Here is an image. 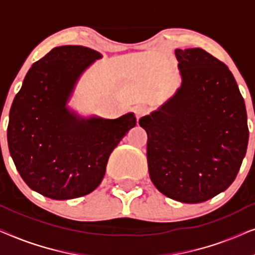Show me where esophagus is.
<instances>
[{"instance_id":"esophagus-1","label":"esophagus","mask_w":255,"mask_h":255,"mask_svg":"<svg viewBox=\"0 0 255 255\" xmlns=\"http://www.w3.org/2000/svg\"><path fill=\"white\" fill-rule=\"evenodd\" d=\"M148 111V107L146 104H138L137 107L134 108V114L138 118L141 117L142 115H145Z\"/></svg>"}]
</instances>
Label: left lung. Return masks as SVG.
I'll return each mask as SVG.
<instances>
[{"instance_id": "1", "label": "left lung", "mask_w": 255, "mask_h": 255, "mask_svg": "<svg viewBox=\"0 0 255 255\" xmlns=\"http://www.w3.org/2000/svg\"><path fill=\"white\" fill-rule=\"evenodd\" d=\"M181 87L141 117L149 177L160 193L201 203L228 189L249 144L245 102L224 62L202 48H176Z\"/></svg>"}]
</instances>
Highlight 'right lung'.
Instances as JSON below:
<instances>
[{"label":"right lung","mask_w":255,"mask_h":255,"mask_svg":"<svg viewBox=\"0 0 255 255\" xmlns=\"http://www.w3.org/2000/svg\"><path fill=\"white\" fill-rule=\"evenodd\" d=\"M100 52L78 45L54 47L34 62L10 108L8 146L31 189L53 200L95 190L115 147L135 127L133 113L116 118H82L67 102Z\"/></svg>","instance_id":"add662e5"}]
</instances>
